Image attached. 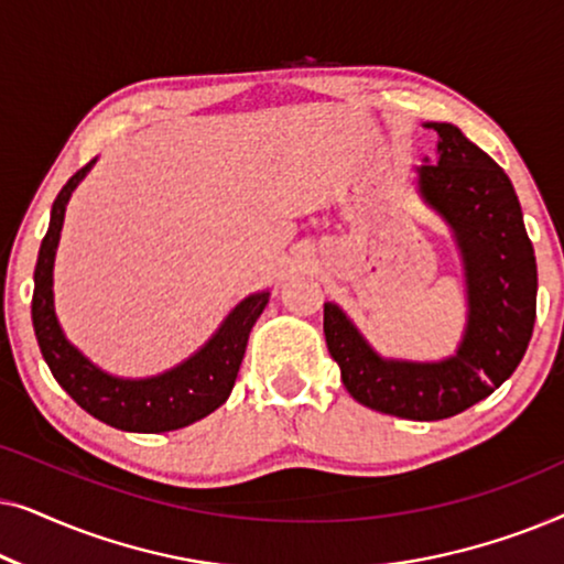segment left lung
Returning <instances> with one entry per match:
<instances>
[{"label":"left lung","instance_id":"1","mask_svg":"<svg viewBox=\"0 0 564 564\" xmlns=\"http://www.w3.org/2000/svg\"><path fill=\"white\" fill-rule=\"evenodd\" d=\"M429 128L438 133L436 161L419 169V187L452 226L467 272L459 351L436 365L382 359L334 303L323 305V334L344 388L372 411L411 421L449 419L488 398L519 367L536 318L534 246L511 180L452 122Z\"/></svg>","mask_w":564,"mask_h":564}]
</instances>
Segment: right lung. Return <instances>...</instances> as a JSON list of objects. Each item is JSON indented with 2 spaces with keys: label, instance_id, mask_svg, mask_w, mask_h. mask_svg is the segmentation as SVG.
Returning <instances> with one entry per match:
<instances>
[{
  "label": "right lung",
  "instance_id": "obj_1",
  "mask_svg": "<svg viewBox=\"0 0 564 564\" xmlns=\"http://www.w3.org/2000/svg\"><path fill=\"white\" fill-rule=\"evenodd\" d=\"M89 166H82L58 192L51 210V226L41 243L35 264L33 290V326L43 359L56 377V382L76 400L89 415H95L107 426L135 434H161V431L184 429L189 423L205 419L215 408L226 403L234 390V382L241 367L246 341L253 323L264 311L269 292L246 297L228 315L218 334L189 357L184 365L174 367L151 380H120L105 375L89 359H84L61 330L53 313V259L64 226L66 203L76 184L84 180Z\"/></svg>",
  "mask_w": 564,
  "mask_h": 564
}]
</instances>
